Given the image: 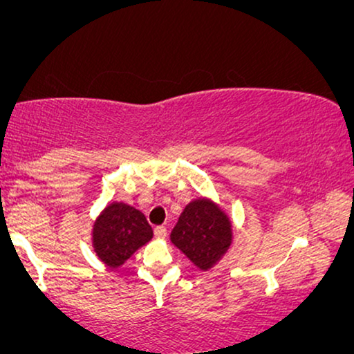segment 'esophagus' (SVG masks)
Listing matches in <instances>:
<instances>
[{"label": "esophagus", "instance_id": "esophagus-1", "mask_svg": "<svg viewBox=\"0 0 354 354\" xmlns=\"http://www.w3.org/2000/svg\"><path fill=\"white\" fill-rule=\"evenodd\" d=\"M154 236H156L158 240L166 239V236H167V229H166V227H162V225L156 227V229H154Z\"/></svg>", "mask_w": 354, "mask_h": 354}]
</instances>
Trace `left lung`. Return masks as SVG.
<instances>
[{"label": "left lung", "instance_id": "8db88e82", "mask_svg": "<svg viewBox=\"0 0 354 354\" xmlns=\"http://www.w3.org/2000/svg\"><path fill=\"white\" fill-rule=\"evenodd\" d=\"M232 240V219L224 207L207 196L188 203L171 232V243L200 270L217 266L229 251Z\"/></svg>", "mask_w": 354, "mask_h": 354}]
</instances>
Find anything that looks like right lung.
<instances>
[{
    "mask_svg": "<svg viewBox=\"0 0 354 354\" xmlns=\"http://www.w3.org/2000/svg\"><path fill=\"white\" fill-rule=\"evenodd\" d=\"M153 239V229L142 211L122 201H113L91 225V246L104 266L118 269L135 251Z\"/></svg>",
    "mask_w": 354,
    "mask_h": 354,
    "instance_id": "obj_1",
    "label": "right lung"
}]
</instances>
